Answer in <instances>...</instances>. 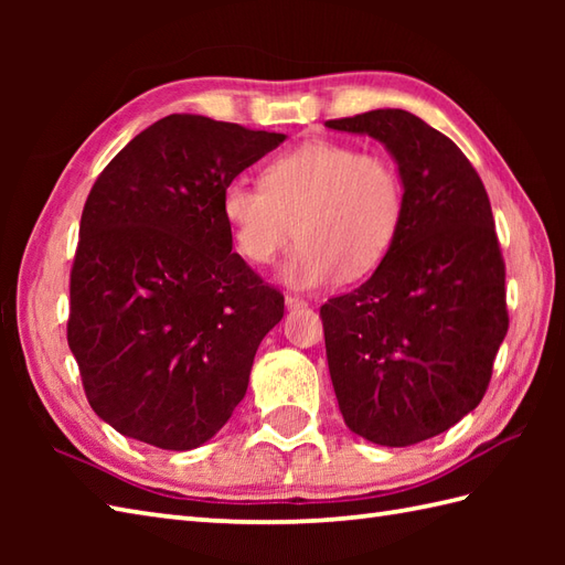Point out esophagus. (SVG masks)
I'll use <instances>...</instances> for the list:
<instances>
[{"label":"esophagus","mask_w":565,"mask_h":565,"mask_svg":"<svg viewBox=\"0 0 565 565\" xmlns=\"http://www.w3.org/2000/svg\"><path fill=\"white\" fill-rule=\"evenodd\" d=\"M284 301H286V306H289V308H303V306L308 303L306 298L296 296V294H286V296H284Z\"/></svg>","instance_id":"esophagus-1"}]
</instances>
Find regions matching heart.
I'll return each instance as SVG.
<instances>
[{"label": "heart", "mask_w": 565, "mask_h": 565, "mask_svg": "<svg viewBox=\"0 0 565 565\" xmlns=\"http://www.w3.org/2000/svg\"><path fill=\"white\" fill-rule=\"evenodd\" d=\"M403 209V177L393 160L340 140L276 154L262 184L233 179L221 196L235 249L257 267L279 257L296 223L298 245L281 267V279L296 289L374 271L395 243Z\"/></svg>", "instance_id": "b5f03b06"}]
</instances>
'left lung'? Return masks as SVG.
Returning <instances> with one entry per match:
<instances>
[{"label":"left lung","instance_id":"8db88e82","mask_svg":"<svg viewBox=\"0 0 565 565\" xmlns=\"http://www.w3.org/2000/svg\"><path fill=\"white\" fill-rule=\"evenodd\" d=\"M328 128L381 140L398 162L403 221L379 269L320 308L347 427L411 447L483 401L510 328L505 259L481 177L423 118L376 109Z\"/></svg>","mask_w":565,"mask_h":565}]
</instances>
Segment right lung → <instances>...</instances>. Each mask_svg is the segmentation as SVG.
Returning a JSON list of instances; mask_svg holds the SVG:
<instances>
[{
    "label": "right lung",
    "mask_w": 565,
    "mask_h": 565,
    "mask_svg": "<svg viewBox=\"0 0 565 565\" xmlns=\"http://www.w3.org/2000/svg\"><path fill=\"white\" fill-rule=\"evenodd\" d=\"M284 138L172 114L94 182L70 271L67 344L92 411L121 435L194 449L245 398L284 296L233 252L221 196Z\"/></svg>",
    "instance_id": "add662e5"
}]
</instances>
